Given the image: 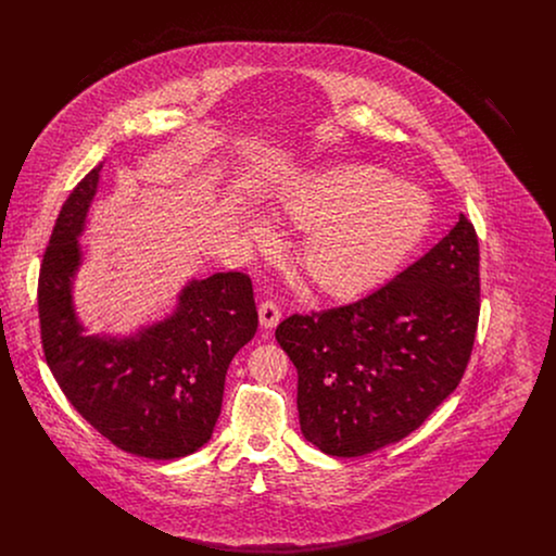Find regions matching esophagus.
Returning a JSON list of instances; mask_svg holds the SVG:
<instances>
[{
    "label": "esophagus",
    "instance_id": "1",
    "mask_svg": "<svg viewBox=\"0 0 556 556\" xmlns=\"http://www.w3.org/2000/svg\"><path fill=\"white\" fill-rule=\"evenodd\" d=\"M258 317H261V325L265 329H273L277 327V323L281 320V306L275 302V300H265L261 306H258Z\"/></svg>",
    "mask_w": 556,
    "mask_h": 556
}]
</instances>
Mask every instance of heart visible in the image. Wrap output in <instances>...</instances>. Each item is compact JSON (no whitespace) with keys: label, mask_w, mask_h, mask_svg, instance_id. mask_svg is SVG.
Instances as JSON below:
<instances>
[{"label":"heart","mask_w":556,"mask_h":556,"mask_svg":"<svg viewBox=\"0 0 556 556\" xmlns=\"http://www.w3.org/2000/svg\"><path fill=\"white\" fill-rule=\"evenodd\" d=\"M281 214L308 236L300 266L320 293L350 300L388 281L419 248L433 202L419 186L390 181L369 164H333L293 187ZM265 238L263 227H254Z\"/></svg>","instance_id":"heart-1"}]
</instances>
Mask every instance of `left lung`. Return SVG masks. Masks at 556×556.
<instances>
[{
    "label": "left lung",
    "instance_id": "left-lung-1",
    "mask_svg": "<svg viewBox=\"0 0 556 556\" xmlns=\"http://www.w3.org/2000/svg\"><path fill=\"white\" fill-rule=\"evenodd\" d=\"M477 320L479 243L465 214L379 290L283 318L275 338L298 369L304 438L350 458L413 433L460 383Z\"/></svg>",
    "mask_w": 556,
    "mask_h": 556
}]
</instances>
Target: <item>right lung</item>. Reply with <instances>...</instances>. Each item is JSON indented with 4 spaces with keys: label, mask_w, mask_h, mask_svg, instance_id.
Masks as SVG:
<instances>
[{
    "label": "right lung",
    "mask_w": 556,
    "mask_h": 556,
    "mask_svg": "<svg viewBox=\"0 0 556 556\" xmlns=\"http://www.w3.org/2000/svg\"><path fill=\"white\" fill-rule=\"evenodd\" d=\"M102 164L80 179L55 218L37 286L41 345L60 390L114 446L154 460L181 458L211 440L225 375L258 327L252 279L216 273L191 281L173 317L135 338H91L73 311L77 238Z\"/></svg>",
    "instance_id": "obj_1"
}]
</instances>
